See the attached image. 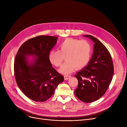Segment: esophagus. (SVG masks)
Returning a JSON list of instances; mask_svg holds the SVG:
<instances>
[{"mask_svg":"<svg viewBox=\"0 0 127 127\" xmlns=\"http://www.w3.org/2000/svg\"><path fill=\"white\" fill-rule=\"evenodd\" d=\"M64 79L65 80H68V79H69L71 77V76H70V75H64Z\"/></svg>","mask_w":127,"mask_h":127,"instance_id":"1","label":"esophagus"}]
</instances>
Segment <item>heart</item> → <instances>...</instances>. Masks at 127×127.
<instances>
[{"label":"heart","instance_id":"obj_1","mask_svg":"<svg viewBox=\"0 0 127 127\" xmlns=\"http://www.w3.org/2000/svg\"><path fill=\"white\" fill-rule=\"evenodd\" d=\"M59 50H51L49 54L50 62L60 67L65 57L66 62L59 69L63 74H68L75 68L81 69L88 64L92 54V46L88 41L67 38L58 46Z\"/></svg>","mask_w":127,"mask_h":127}]
</instances>
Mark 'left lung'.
Returning a JSON list of instances; mask_svg holds the SVG:
<instances>
[{"mask_svg": "<svg viewBox=\"0 0 127 127\" xmlns=\"http://www.w3.org/2000/svg\"><path fill=\"white\" fill-rule=\"evenodd\" d=\"M90 37L95 43L94 53L88 65L75 76L78 85L75 94L84 102L96 101L104 95L114 74L112 57L108 49L96 37Z\"/></svg>", "mask_w": 127, "mask_h": 127, "instance_id": "obj_1", "label": "left lung"}]
</instances>
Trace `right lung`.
<instances>
[{"mask_svg": "<svg viewBox=\"0 0 127 127\" xmlns=\"http://www.w3.org/2000/svg\"><path fill=\"white\" fill-rule=\"evenodd\" d=\"M58 38L48 35L31 38L21 45L16 55L14 70L16 83L24 94L33 101H46L64 81V77L52 67L49 60L50 51ZM29 55L36 57L31 64L26 59Z\"/></svg>", "mask_w": 127, "mask_h": 127, "instance_id": "right-lung-1", "label": "right lung"}]
</instances>
